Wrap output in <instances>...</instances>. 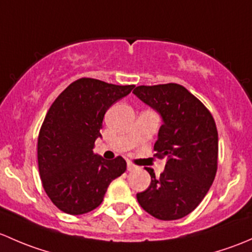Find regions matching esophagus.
<instances>
[{
    "mask_svg": "<svg viewBox=\"0 0 252 252\" xmlns=\"http://www.w3.org/2000/svg\"><path fill=\"white\" fill-rule=\"evenodd\" d=\"M134 168H137V166L134 165L133 162L127 161V170H128V171H132V170H134Z\"/></svg>",
    "mask_w": 252,
    "mask_h": 252,
    "instance_id": "obj_1",
    "label": "esophagus"
}]
</instances>
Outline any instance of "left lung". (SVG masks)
Segmentation results:
<instances>
[{
    "label": "left lung",
    "instance_id": "left-lung-1",
    "mask_svg": "<svg viewBox=\"0 0 252 252\" xmlns=\"http://www.w3.org/2000/svg\"><path fill=\"white\" fill-rule=\"evenodd\" d=\"M133 93L162 118L154 157L166 158L160 177L148 168L152 182L137 200L144 211L162 221L190 214L209 191L219 161V133L211 113L178 84L138 86Z\"/></svg>",
    "mask_w": 252,
    "mask_h": 252
}]
</instances>
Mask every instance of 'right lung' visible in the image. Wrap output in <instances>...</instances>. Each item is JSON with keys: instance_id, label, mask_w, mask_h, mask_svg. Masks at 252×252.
<instances>
[{"instance_id": "add662e5", "label": "right lung", "mask_w": 252, "mask_h": 252, "mask_svg": "<svg viewBox=\"0 0 252 252\" xmlns=\"http://www.w3.org/2000/svg\"><path fill=\"white\" fill-rule=\"evenodd\" d=\"M133 87L82 77L47 111L37 139L38 171L48 198L65 214H87L99 206L111 181L126 171L123 158L105 160L93 148L107 110Z\"/></svg>"}]
</instances>
